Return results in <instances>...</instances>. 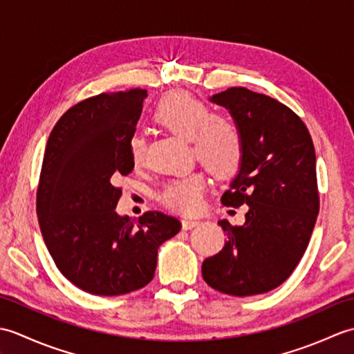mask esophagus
<instances>
[{"label": "esophagus", "mask_w": 354, "mask_h": 354, "mask_svg": "<svg viewBox=\"0 0 354 354\" xmlns=\"http://www.w3.org/2000/svg\"><path fill=\"white\" fill-rule=\"evenodd\" d=\"M199 223V221H194V219H183V228L184 230H192L196 227Z\"/></svg>", "instance_id": "esophagus-1"}]
</instances>
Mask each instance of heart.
<instances>
[{"label":"heart","instance_id":"obj_1","mask_svg":"<svg viewBox=\"0 0 354 354\" xmlns=\"http://www.w3.org/2000/svg\"><path fill=\"white\" fill-rule=\"evenodd\" d=\"M153 120L169 132L192 141L194 155L217 179H230L242 167L245 145L239 127L230 120L216 117L214 111L194 95L185 91L164 95L156 104ZM127 147L132 165L140 167L145 161V141L133 135ZM205 185V176L193 171L165 183L158 199L178 213H196Z\"/></svg>","mask_w":354,"mask_h":354}]
</instances>
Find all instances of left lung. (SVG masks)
Instances as JSON below:
<instances>
[{"instance_id": "1", "label": "left lung", "mask_w": 354, "mask_h": 354, "mask_svg": "<svg viewBox=\"0 0 354 354\" xmlns=\"http://www.w3.org/2000/svg\"><path fill=\"white\" fill-rule=\"evenodd\" d=\"M209 100L230 111L245 145L221 202L248 213L240 227L219 221L228 240L202 263V277L228 295H259L288 280L309 245L319 212L313 141L303 120L269 95L234 86Z\"/></svg>"}]
</instances>
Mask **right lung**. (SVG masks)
Here are the masks:
<instances>
[{
  "label": "right lung",
  "mask_w": 354,
  "mask_h": 354,
  "mask_svg": "<svg viewBox=\"0 0 354 354\" xmlns=\"http://www.w3.org/2000/svg\"><path fill=\"white\" fill-rule=\"evenodd\" d=\"M146 89L103 93L59 118L45 147L36 213L44 242L64 277L93 295H124L153 278L158 248L181 222L147 212L118 216L120 176L132 171L129 142Z\"/></svg>",
  "instance_id": "right-lung-1"
}]
</instances>
